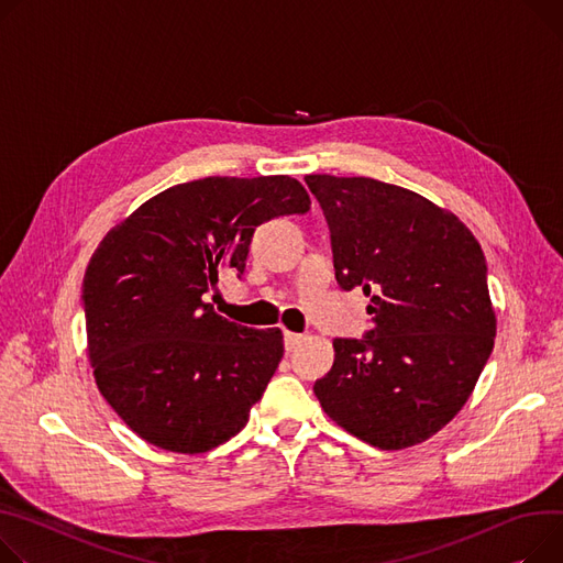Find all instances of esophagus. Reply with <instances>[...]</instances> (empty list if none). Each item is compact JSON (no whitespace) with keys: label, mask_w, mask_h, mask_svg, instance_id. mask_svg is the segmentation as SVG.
<instances>
[{"label":"esophagus","mask_w":563,"mask_h":563,"mask_svg":"<svg viewBox=\"0 0 563 563\" xmlns=\"http://www.w3.org/2000/svg\"><path fill=\"white\" fill-rule=\"evenodd\" d=\"M283 340H285V351H291V349H296L298 344L303 342V334H298V332H289V330H285Z\"/></svg>","instance_id":"34e87169"}]
</instances>
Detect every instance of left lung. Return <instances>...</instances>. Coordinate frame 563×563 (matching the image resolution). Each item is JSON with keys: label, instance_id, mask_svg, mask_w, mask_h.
<instances>
[{"label": "left lung", "instance_id": "left-lung-1", "mask_svg": "<svg viewBox=\"0 0 563 563\" xmlns=\"http://www.w3.org/2000/svg\"><path fill=\"white\" fill-rule=\"evenodd\" d=\"M332 244L334 278L362 287L373 328L334 340L314 383L325 415L383 448L421 443L464 407L494 351L496 312L473 233L426 197L366 176H306Z\"/></svg>", "mask_w": 563, "mask_h": 563}]
</instances>
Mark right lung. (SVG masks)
<instances>
[{"instance_id":"obj_1","label":"right lung","mask_w":563,"mask_h":563,"mask_svg":"<svg viewBox=\"0 0 563 563\" xmlns=\"http://www.w3.org/2000/svg\"><path fill=\"white\" fill-rule=\"evenodd\" d=\"M310 210L291 176H208L110 229L84 278L88 357L108 405L144 441L199 455L235 437L283 357L278 328L238 325L203 301L246 269L255 227Z\"/></svg>"}]
</instances>
